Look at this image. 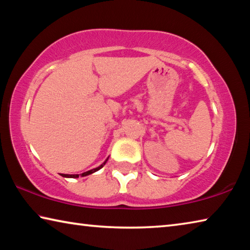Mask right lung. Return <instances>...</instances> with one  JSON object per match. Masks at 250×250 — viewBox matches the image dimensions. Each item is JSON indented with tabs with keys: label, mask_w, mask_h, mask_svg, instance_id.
Wrapping results in <instances>:
<instances>
[{
	"label": "right lung",
	"mask_w": 250,
	"mask_h": 250,
	"mask_svg": "<svg viewBox=\"0 0 250 250\" xmlns=\"http://www.w3.org/2000/svg\"><path fill=\"white\" fill-rule=\"evenodd\" d=\"M108 159H109V156H108L107 159H105V161H104L103 164H100L98 167H95V168H92V170H89V171H87V172H83V173H82V174H80V176H87V175H89V174H92V173H95L97 171H99L100 168L104 167V164L107 163ZM61 175L64 176V177H70V179H77V177H79V174H61Z\"/></svg>",
	"instance_id": "right-lung-1"
}]
</instances>
